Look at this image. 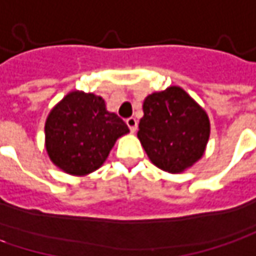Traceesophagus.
<instances>
[{
    "label": "esophagus",
    "mask_w": 256,
    "mask_h": 256,
    "mask_svg": "<svg viewBox=\"0 0 256 256\" xmlns=\"http://www.w3.org/2000/svg\"><path fill=\"white\" fill-rule=\"evenodd\" d=\"M126 125H128V128H130V130H131V131H132V132H134L135 130H136V126H138V121H136V120H135L134 116H131V118H128V120H126Z\"/></svg>",
    "instance_id": "obj_1"
}]
</instances>
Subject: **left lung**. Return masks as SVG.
Here are the masks:
<instances>
[{
    "instance_id": "left-lung-1",
    "label": "left lung",
    "mask_w": 256,
    "mask_h": 256,
    "mask_svg": "<svg viewBox=\"0 0 256 256\" xmlns=\"http://www.w3.org/2000/svg\"><path fill=\"white\" fill-rule=\"evenodd\" d=\"M138 138L152 164L182 172L202 158L210 134L204 109L178 86L146 98Z\"/></svg>"
}]
</instances>
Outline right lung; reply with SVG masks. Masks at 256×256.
Segmentation results:
<instances>
[{
  "label": "right lung",
  "instance_id": "obj_1",
  "mask_svg": "<svg viewBox=\"0 0 256 256\" xmlns=\"http://www.w3.org/2000/svg\"><path fill=\"white\" fill-rule=\"evenodd\" d=\"M46 150L58 168L73 176L98 170L115 141L130 130L106 110L100 96L70 92L50 110L46 121Z\"/></svg>",
  "mask_w": 256,
  "mask_h": 256
}]
</instances>
